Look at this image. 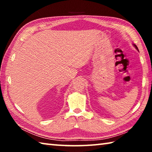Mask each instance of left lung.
Returning a JSON list of instances; mask_svg holds the SVG:
<instances>
[{"label":"left lung","mask_w":152,"mask_h":152,"mask_svg":"<svg viewBox=\"0 0 152 152\" xmlns=\"http://www.w3.org/2000/svg\"><path fill=\"white\" fill-rule=\"evenodd\" d=\"M134 46H135V48L136 49H137V50L139 51V50H138V48H137V45H135V44H134Z\"/></svg>","instance_id":"1"}]
</instances>
